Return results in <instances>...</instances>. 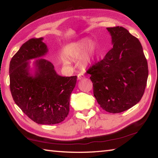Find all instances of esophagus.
I'll list each match as a JSON object with an SVG mask.
<instances>
[{"label": "esophagus", "mask_w": 158, "mask_h": 158, "mask_svg": "<svg viewBox=\"0 0 158 158\" xmlns=\"http://www.w3.org/2000/svg\"><path fill=\"white\" fill-rule=\"evenodd\" d=\"M77 77H78V79H79V80H81V79L84 78L85 75H84V74H82V73H79V74H78V75H77Z\"/></svg>", "instance_id": "obj_1"}]
</instances>
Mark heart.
I'll use <instances>...</instances> for the list:
<instances>
[{
    "instance_id": "b5f03b06",
    "label": "heart",
    "mask_w": 158,
    "mask_h": 158,
    "mask_svg": "<svg viewBox=\"0 0 158 158\" xmlns=\"http://www.w3.org/2000/svg\"><path fill=\"white\" fill-rule=\"evenodd\" d=\"M68 54L73 58H79L82 55V62L84 65L91 63L97 53V47L93 40L83 39L69 45Z\"/></svg>"
}]
</instances>
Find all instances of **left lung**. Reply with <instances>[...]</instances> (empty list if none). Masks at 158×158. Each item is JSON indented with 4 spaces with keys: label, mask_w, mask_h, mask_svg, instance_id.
Listing matches in <instances>:
<instances>
[{
    "label": "left lung",
    "mask_w": 158,
    "mask_h": 158,
    "mask_svg": "<svg viewBox=\"0 0 158 158\" xmlns=\"http://www.w3.org/2000/svg\"><path fill=\"white\" fill-rule=\"evenodd\" d=\"M113 48L102 60L87 69L93 94L100 107L112 114L121 113L141 100L148 69L139 40L121 26L106 28Z\"/></svg>",
    "instance_id": "left-lung-1"
}]
</instances>
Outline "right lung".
I'll list each match as a JSON object with an SVG mask.
<instances>
[{
	"mask_svg": "<svg viewBox=\"0 0 158 158\" xmlns=\"http://www.w3.org/2000/svg\"><path fill=\"white\" fill-rule=\"evenodd\" d=\"M43 38L26 42L10 63V88L19 107L32 121L42 125L62 122L69 111V98L77 76L62 77L44 58L35 60V74L29 72L28 60L42 57L48 52Z\"/></svg>",
	"mask_w": 158,
	"mask_h": 158,
	"instance_id": "obj_1",
	"label": "right lung"
}]
</instances>
